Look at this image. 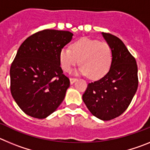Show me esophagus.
I'll return each mask as SVG.
<instances>
[{
	"mask_svg": "<svg viewBox=\"0 0 150 150\" xmlns=\"http://www.w3.org/2000/svg\"><path fill=\"white\" fill-rule=\"evenodd\" d=\"M76 80H77V79H76V78H70V82H71V84H73V83H75Z\"/></svg>",
	"mask_w": 150,
	"mask_h": 150,
	"instance_id": "esophagus-1",
	"label": "esophagus"
}]
</instances>
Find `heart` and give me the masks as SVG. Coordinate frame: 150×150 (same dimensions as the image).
<instances>
[{
	"label": "heart",
	"instance_id": "heart-1",
	"mask_svg": "<svg viewBox=\"0 0 150 150\" xmlns=\"http://www.w3.org/2000/svg\"><path fill=\"white\" fill-rule=\"evenodd\" d=\"M59 58L62 67L66 72L71 71L79 62L81 65L78 70L79 74L98 79L109 71L113 53L112 47L107 42L83 38L73 43L71 50L67 47L62 49Z\"/></svg>",
	"mask_w": 150,
	"mask_h": 150
}]
</instances>
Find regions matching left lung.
I'll use <instances>...</instances> for the list:
<instances>
[{"label": "left lung", "instance_id": "left-lung-1", "mask_svg": "<svg viewBox=\"0 0 150 150\" xmlns=\"http://www.w3.org/2000/svg\"><path fill=\"white\" fill-rule=\"evenodd\" d=\"M102 35L112 49V64L104 77L88 83L83 100L91 114L107 121L126 110L137 91L138 77L136 60L122 41L109 33Z\"/></svg>", "mask_w": 150, "mask_h": 150}]
</instances>
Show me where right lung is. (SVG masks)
<instances>
[{
	"instance_id": "add662e5",
	"label": "right lung",
	"mask_w": 150,
	"mask_h": 150,
	"mask_svg": "<svg viewBox=\"0 0 150 150\" xmlns=\"http://www.w3.org/2000/svg\"><path fill=\"white\" fill-rule=\"evenodd\" d=\"M73 35L46 29L28 37L18 48L10 67V91L28 116L44 119L63 101L70 79L63 74L59 54Z\"/></svg>"
}]
</instances>
